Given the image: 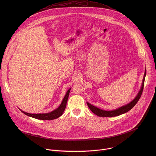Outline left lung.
Returning a JSON list of instances; mask_svg holds the SVG:
<instances>
[{"mask_svg": "<svg viewBox=\"0 0 156 156\" xmlns=\"http://www.w3.org/2000/svg\"><path fill=\"white\" fill-rule=\"evenodd\" d=\"M145 76H146V69L145 70V73H144L143 80H142V87L140 88L139 92H138L137 95H136V97L134 98L133 100L130 103L127 104L126 105L122 106H121V107H120V108H119L116 109L108 111H105V110H102L101 109H99V108L89 104V103L87 102V105H88V108L90 109V110L92 112L94 113H95L96 115H97L98 116H102V117L116 116H119L121 114L125 113L129 111L136 105V104L137 103V101H139V100L140 98V96L142 94V91H143V89H144V82H145Z\"/></svg>", "mask_w": 156, "mask_h": 156, "instance_id": "1", "label": "left lung"}]
</instances>
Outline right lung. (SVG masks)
Masks as SVG:
<instances>
[{"label": "right lung", "instance_id": "right-lung-1", "mask_svg": "<svg viewBox=\"0 0 156 156\" xmlns=\"http://www.w3.org/2000/svg\"><path fill=\"white\" fill-rule=\"evenodd\" d=\"M70 90H71V88H69L67 90V93H66L61 105L56 109L54 110L53 111L49 112V113H29L22 111V110H20V111L22 112L23 113L26 115L27 116H30V117H32L34 118L38 119L52 120V119L58 118L62 115V113L65 111Z\"/></svg>", "mask_w": 156, "mask_h": 156}]
</instances>
